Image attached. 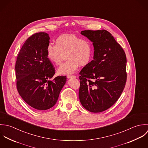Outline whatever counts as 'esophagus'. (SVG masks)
Returning a JSON list of instances; mask_svg holds the SVG:
<instances>
[{
    "label": "esophagus",
    "mask_w": 148,
    "mask_h": 148,
    "mask_svg": "<svg viewBox=\"0 0 148 148\" xmlns=\"http://www.w3.org/2000/svg\"><path fill=\"white\" fill-rule=\"evenodd\" d=\"M67 78H76V76L75 75H67Z\"/></svg>",
    "instance_id": "1"
}]
</instances>
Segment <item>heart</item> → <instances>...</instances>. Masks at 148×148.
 <instances>
[{
  "label": "heart",
  "mask_w": 148,
  "mask_h": 148,
  "mask_svg": "<svg viewBox=\"0 0 148 148\" xmlns=\"http://www.w3.org/2000/svg\"><path fill=\"white\" fill-rule=\"evenodd\" d=\"M56 45L50 43L47 47V56L53 63L60 64L64 58L67 60L59 67L58 73H73L78 66H85L91 60L92 46L87 39H82L75 34H63L56 39Z\"/></svg>",
  "instance_id": "obj_1"
}]
</instances>
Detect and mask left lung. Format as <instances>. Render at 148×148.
Segmentation results:
<instances>
[{
    "instance_id": "obj_1",
    "label": "left lung",
    "mask_w": 148,
    "mask_h": 148,
    "mask_svg": "<svg viewBox=\"0 0 148 148\" xmlns=\"http://www.w3.org/2000/svg\"><path fill=\"white\" fill-rule=\"evenodd\" d=\"M81 33L92 42L94 51V59L79 73V100L89 112H102L116 102L125 88L126 54L106 30H84Z\"/></svg>"
}]
</instances>
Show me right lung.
Segmentation results:
<instances>
[{"mask_svg": "<svg viewBox=\"0 0 148 148\" xmlns=\"http://www.w3.org/2000/svg\"><path fill=\"white\" fill-rule=\"evenodd\" d=\"M49 40L46 32L31 35L22 46L15 63L18 91L29 105L39 110L56 105L67 78L62 75L50 80L56 71L47 56Z\"/></svg>", "mask_w": 148, "mask_h": 148, "instance_id": "1", "label": "right lung"}]
</instances>
